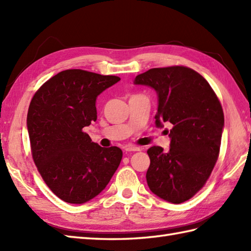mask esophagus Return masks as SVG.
Listing matches in <instances>:
<instances>
[{
  "mask_svg": "<svg viewBox=\"0 0 251 251\" xmlns=\"http://www.w3.org/2000/svg\"><path fill=\"white\" fill-rule=\"evenodd\" d=\"M125 151L126 152H137V151H140V148L135 147V146H127V147H125Z\"/></svg>",
  "mask_w": 251,
  "mask_h": 251,
  "instance_id": "esophagus-1",
  "label": "esophagus"
}]
</instances>
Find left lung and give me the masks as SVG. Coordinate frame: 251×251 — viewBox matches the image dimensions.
Returning a JSON list of instances; mask_svg holds the SVG:
<instances>
[{"instance_id": "obj_1", "label": "left lung", "mask_w": 251, "mask_h": 251, "mask_svg": "<svg viewBox=\"0 0 251 251\" xmlns=\"http://www.w3.org/2000/svg\"><path fill=\"white\" fill-rule=\"evenodd\" d=\"M134 84L156 92V127L173 125L168 152L148 150V185L162 200L180 204L202 188L219 156L225 127L220 101L206 79L186 67L150 69Z\"/></svg>"}]
</instances>
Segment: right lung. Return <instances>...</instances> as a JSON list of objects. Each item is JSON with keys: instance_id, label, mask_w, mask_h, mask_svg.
Masks as SVG:
<instances>
[{"instance_id": "right-lung-1", "label": "right lung", "mask_w": 251, "mask_h": 251, "mask_svg": "<svg viewBox=\"0 0 251 251\" xmlns=\"http://www.w3.org/2000/svg\"><path fill=\"white\" fill-rule=\"evenodd\" d=\"M119 76L79 69L61 71L32 98L28 128L32 157L52 193L84 204L108 185L121 163L120 148H102L83 128L97 121L96 100Z\"/></svg>"}]
</instances>
